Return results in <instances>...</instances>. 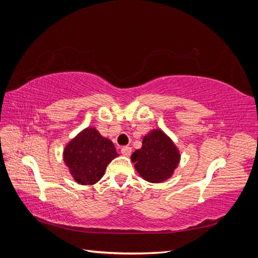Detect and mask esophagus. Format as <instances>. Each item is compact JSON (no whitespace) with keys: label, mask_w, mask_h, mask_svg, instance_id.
<instances>
[{"label":"esophagus","mask_w":258,"mask_h":258,"mask_svg":"<svg viewBox=\"0 0 258 258\" xmlns=\"http://www.w3.org/2000/svg\"><path fill=\"white\" fill-rule=\"evenodd\" d=\"M120 151L124 156L128 157V156H131V154H132V148H131V147H123V148H121Z\"/></svg>","instance_id":"esophagus-1"}]
</instances>
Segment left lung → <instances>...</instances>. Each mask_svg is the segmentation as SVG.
I'll return each mask as SVG.
<instances>
[{
	"mask_svg": "<svg viewBox=\"0 0 258 258\" xmlns=\"http://www.w3.org/2000/svg\"><path fill=\"white\" fill-rule=\"evenodd\" d=\"M131 159L140 176L151 183H161L172 176L180 163V152L161 130H154L143 138L142 148Z\"/></svg>",
	"mask_w": 258,
	"mask_h": 258,
	"instance_id": "8db88e82",
	"label": "left lung"
}]
</instances>
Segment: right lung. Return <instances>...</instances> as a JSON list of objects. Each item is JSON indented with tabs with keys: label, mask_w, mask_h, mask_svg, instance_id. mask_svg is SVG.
<instances>
[{
	"label": "right lung",
	"mask_w": 258,
	"mask_h": 258,
	"mask_svg": "<svg viewBox=\"0 0 258 258\" xmlns=\"http://www.w3.org/2000/svg\"><path fill=\"white\" fill-rule=\"evenodd\" d=\"M117 156L113 143L94 127L83 130L63 150V160L72 176L83 185L97 183Z\"/></svg>",
	"instance_id": "add662e5"
}]
</instances>
